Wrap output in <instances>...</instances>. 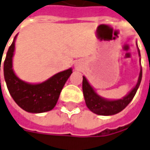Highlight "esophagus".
I'll return each instance as SVG.
<instances>
[{
	"label": "esophagus",
	"instance_id": "esophagus-1",
	"mask_svg": "<svg viewBox=\"0 0 150 150\" xmlns=\"http://www.w3.org/2000/svg\"><path fill=\"white\" fill-rule=\"evenodd\" d=\"M75 68L76 70H80L81 69V65H80V63H75Z\"/></svg>",
	"mask_w": 150,
	"mask_h": 150
}]
</instances>
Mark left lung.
<instances>
[{
    "instance_id": "left-lung-1",
    "label": "left lung",
    "mask_w": 150,
    "mask_h": 150,
    "mask_svg": "<svg viewBox=\"0 0 150 150\" xmlns=\"http://www.w3.org/2000/svg\"><path fill=\"white\" fill-rule=\"evenodd\" d=\"M138 52H139V56L140 57L139 49H138ZM141 79H142V68L140 69L138 81L135 87L122 98L111 100V99H107L99 96L90 85V83H88L87 79L83 76L82 88H83V93L86 106L93 113L101 115V116H111V115L118 113L122 112L133 99L140 84Z\"/></svg>"
}]
</instances>
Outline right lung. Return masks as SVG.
Segmentation results:
<instances>
[{
  "label": "right lung",
  "instance_id": "obj_1",
  "mask_svg": "<svg viewBox=\"0 0 150 150\" xmlns=\"http://www.w3.org/2000/svg\"><path fill=\"white\" fill-rule=\"evenodd\" d=\"M16 37L17 35L8 49L4 62V77L7 88L15 103L24 111L31 113L51 111L57 104L61 91L72 73V69L59 72L42 83H30L23 81L13 70Z\"/></svg>",
  "mask_w": 150,
  "mask_h": 150
}]
</instances>
